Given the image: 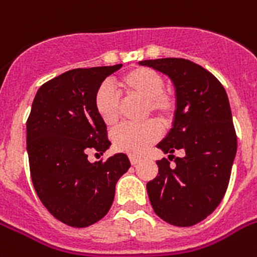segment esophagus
Here are the masks:
<instances>
[{"label":"esophagus","mask_w":257,"mask_h":257,"mask_svg":"<svg viewBox=\"0 0 257 257\" xmlns=\"http://www.w3.org/2000/svg\"><path fill=\"white\" fill-rule=\"evenodd\" d=\"M129 161H131V164L132 165H136L140 163L141 159L140 157H136V156H129Z\"/></svg>","instance_id":"34e87169"}]
</instances>
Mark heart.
<instances>
[{
    "label": "heart",
    "instance_id": "obj_1",
    "mask_svg": "<svg viewBox=\"0 0 257 257\" xmlns=\"http://www.w3.org/2000/svg\"><path fill=\"white\" fill-rule=\"evenodd\" d=\"M116 88L126 97L144 101V117L153 116L161 125H169L179 109V97L164 86V77L157 70L137 66L128 70L116 81ZM94 109L106 126L112 128L120 120V105L116 94L101 86L94 96ZM160 136L155 121L140 125H122L113 132V144L121 152L139 156Z\"/></svg>",
    "mask_w": 257,
    "mask_h": 257
}]
</instances>
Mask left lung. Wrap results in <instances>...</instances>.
<instances>
[{"mask_svg": "<svg viewBox=\"0 0 257 257\" xmlns=\"http://www.w3.org/2000/svg\"><path fill=\"white\" fill-rule=\"evenodd\" d=\"M140 64L168 74L179 97L173 128L157 144L175 165L157 161L159 173L147 184L149 200L164 221L191 227L215 211L231 177L237 137L227 92L211 72L185 58ZM176 150L183 156L175 158Z\"/></svg>", "mask_w": 257, "mask_h": 257, "instance_id": "1", "label": "left lung"}]
</instances>
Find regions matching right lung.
Returning <instances> with one entry per match:
<instances>
[{
	"label": "right lung",
	"instance_id": "1",
	"mask_svg": "<svg viewBox=\"0 0 257 257\" xmlns=\"http://www.w3.org/2000/svg\"><path fill=\"white\" fill-rule=\"evenodd\" d=\"M77 68L38 89L26 121L30 177L41 203L66 225L85 228L112 207L116 183L131 167L124 153L89 163L110 145L106 125L94 109L101 82L121 68Z\"/></svg>",
	"mask_w": 257,
	"mask_h": 257
}]
</instances>
